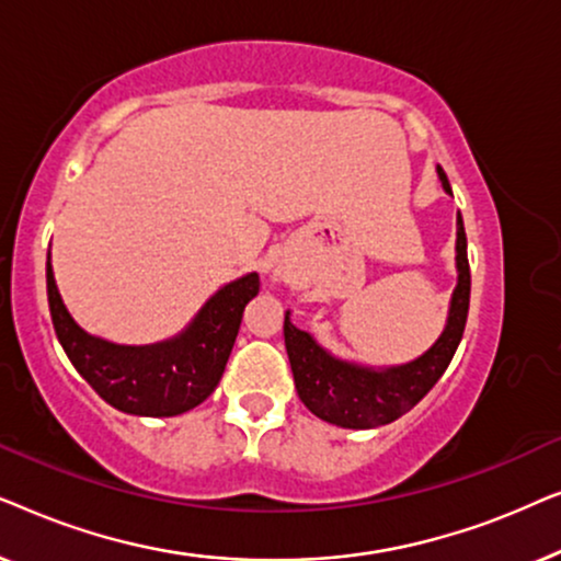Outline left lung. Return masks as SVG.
Listing matches in <instances>:
<instances>
[{
	"instance_id": "left-lung-1",
	"label": "left lung",
	"mask_w": 561,
	"mask_h": 561,
	"mask_svg": "<svg viewBox=\"0 0 561 561\" xmlns=\"http://www.w3.org/2000/svg\"><path fill=\"white\" fill-rule=\"evenodd\" d=\"M442 188L451 194L447 173L436 165ZM457 286L451 290L444 332L424 355L403 365L373 367L334 357L321 347L313 334L298 329L286 311L283 336L294 370L296 390L306 409L327 424L342 428H375L409 413L447 370L462 342L470 309V263H467V237L462 214H457Z\"/></svg>"
}]
</instances>
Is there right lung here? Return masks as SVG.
Listing matches in <instances>:
<instances>
[{
  "label": "right lung",
  "mask_w": 561,
  "mask_h": 561,
  "mask_svg": "<svg viewBox=\"0 0 561 561\" xmlns=\"http://www.w3.org/2000/svg\"><path fill=\"white\" fill-rule=\"evenodd\" d=\"M45 278L53 327L68 359L106 403L133 416H179L204 403L225 373L244 306L260 290L257 273H248L221 286L171 340L117 344L76 324L53 278L50 252Z\"/></svg>",
  "instance_id": "1"
}]
</instances>
